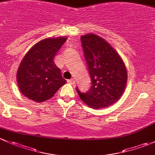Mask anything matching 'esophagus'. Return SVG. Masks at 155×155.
I'll use <instances>...</instances> for the list:
<instances>
[{"instance_id":"esophagus-1","label":"esophagus","mask_w":155,"mask_h":155,"mask_svg":"<svg viewBox=\"0 0 155 155\" xmlns=\"http://www.w3.org/2000/svg\"><path fill=\"white\" fill-rule=\"evenodd\" d=\"M67 82L70 84H75V81H74V79H73V78H71V79H69V80H67Z\"/></svg>"}]
</instances>
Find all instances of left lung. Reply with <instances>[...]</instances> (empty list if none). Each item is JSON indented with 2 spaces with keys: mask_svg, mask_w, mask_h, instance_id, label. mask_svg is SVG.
<instances>
[{
  "mask_svg": "<svg viewBox=\"0 0 155 155\" xmlns=\"http://www.w3.org/2000/svg\"><path fill=\"white\" fill-rule=\"evenodd\" d=\"M91 78L87 92L76 87L80 98L92 108L110 106L120 98L127 83V70L120 56L109 43L95 34L81 37Z\"/></svg>",
  "mask_w": 155,
  "mask_h": 155,
  "instance_id": "obj_1",
  "label": "left lung"
}]
</instances>
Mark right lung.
Returning a JSON list of instances; mask_svg holds the SVG:
<instances>
[{
  "instance_id": "1",
  "label": "right lung",
  "mask_w": 155,
  "mask_h": 155,
  "mask_svg": "<svg viewBox=\"0 0 155 155\" xmlns=\"http://www.w3.org/2000/svg\"><path fill=\"white\" fill-rule=\"evenodd\" d=\"M67 38H48L36 43L22 60L17 72L21 92L29 99L43 102L66 84L54 58Z\"/></svg>"
}]
</instances>
